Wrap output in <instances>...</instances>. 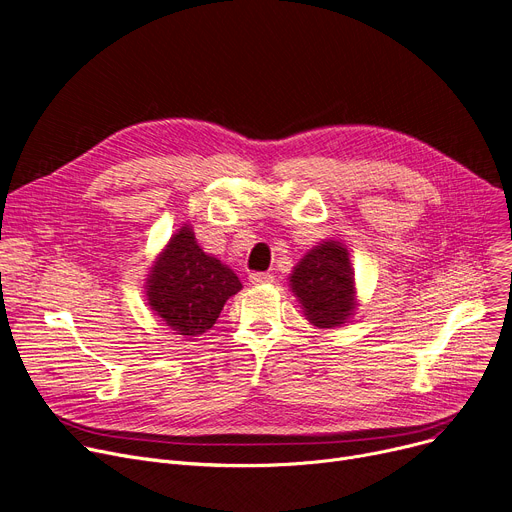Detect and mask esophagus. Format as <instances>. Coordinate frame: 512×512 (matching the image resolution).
Listing matches in <instances>:
<instances>
[{
    "label": "esophagus",
    "instance_id": "1",
    "mask_svg": "<svg viewBox=\"0 0 512 512\" xmlns=\"http://www.w3.org/2000/svg\"><path fill=\"white\" fill-rule=\"evenodd\" d=\"M250 283H252V285L273 283V275H271V273H252V275H250Z\"/></svg>",
    "mask_w": 512,
    "mask_h": 512
}]
</instances>
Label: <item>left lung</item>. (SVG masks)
<instances>
[{
  "label": "left lung",
  "mask_w": 512,
  "mask_h": 512,
  "mask_svg": "<svg viewBox=\"0 0 512 512\" xmlns=\"http://www.w3.org/2000/svg\"><path fill=\"white\" fill-rule=\"evenodd\" d=\"M289 289L316 329L350 323L358 310L350 250L337 239H325L308 250L289 275Z\"/></svg>",
  "instance_id": "left-lung-1"
}]
</instances>
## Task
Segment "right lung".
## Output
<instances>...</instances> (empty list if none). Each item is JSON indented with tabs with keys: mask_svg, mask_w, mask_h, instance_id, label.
I'll return each instance as SVG.
<instances>
[{
	"mask_svg": "<svg viewBox=\"0 0 512 512\" xmlns=\"http://www.w3.org/2000/svg\"><path fill=\"white\" fill-rule=\"evenodd\" d=\"M239 289L233 269L200 248L189 223L168 239L145 277L150 308L162 325L185 337L212 329L225 302Z\"/></svg>",
	"mask_w": 512,
	"mask_h": 512,
	"instance_id": "obj_1",
	"label": "right lung"
}]
</instances>
